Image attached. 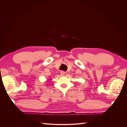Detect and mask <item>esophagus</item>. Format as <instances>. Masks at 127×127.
<instances>
[{
    "mask_svg": "<svg viewBox=\"0 0 127 127\" xmlns=\"http://www.w3.org/2000/svg\"><path fill=\"white\" fill-rule=\"evenodd\" d=\"M60 75H61V76H64V71H60Z\"/></svg>",
    "mask_w": 127,
    "mask_h": 127,
    "instance_id": "esophagus-1",
    "label": "esophagus"
}]
</instances>
